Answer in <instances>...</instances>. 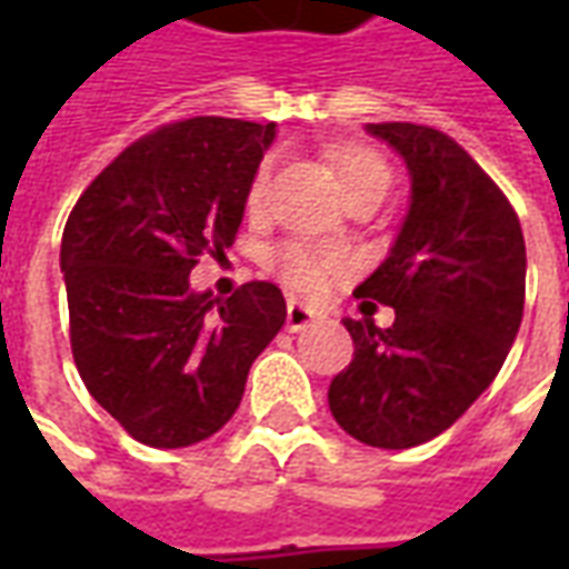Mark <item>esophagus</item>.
Instances as JSON below:
<instances>
[{
  "label": "esophagus",
  "instance_id": "1",
  "mask_svg": "<svg viewBox=\"0 0 569 569\" xmlns=\"http://www.w3.org/2000/svg\"><path fill=\"white\" fill-rule=\"evenodd\" d=\"M317 317H320L317 310L308 308V305H301L296 298H289V305H286V329H289V332L305 329V326L317 320Z\"/></svg>",
  "mask_w": 569,
  "mask_h": 569
}]
</instances>
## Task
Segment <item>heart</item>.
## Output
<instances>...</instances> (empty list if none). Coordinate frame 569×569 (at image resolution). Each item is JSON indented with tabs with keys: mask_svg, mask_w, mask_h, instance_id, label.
Wrapping results in <instances>:
<instances>
[{
	"mask_svg": "<svg viewBox=\"0 0 569 569\" xmlns=\"http://www.w3.org/2000/svg\"><path fill=\"white\" fill-rule=\"evenodd\" d=\"M332 167L345 198H357L366 191L383 194L390 191V167L378 151L371 149H338L332 151ZM268 176H271V163L264 161L249 182L247 203L249 210H259L264 203V191H268ZM273 271L283 277L286 283L298 289V292H320L322 286L332 280L335 273L345 271V259L335 252H320V249L301 247V243H286L271 256Z\"/></svg>",
	"mask_w": 569,
	"mask_h": 569,
	"instance_id": "heart-1",
	"label": "heart"
}]
</instances>
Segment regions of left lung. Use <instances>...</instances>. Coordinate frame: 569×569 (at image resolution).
Returning <instances> with one entry per match:
<instances>
[{"instance_id":"1","label":"left lung","mask_w":569,"mask_h":569,"mask_svg":"<svg viewBox=\"0 0 569 569\" xmlns=\"http://www.w3.org/2000/svg\"><path fill=\"white\" fill-rule=\"evenodd\" d=\"M406 161L411 198L387 259L353 289L397 310L390 330L345 317L353 359L329 383L338 427L371 448L436 439L497 378L525 313V234L512 203L441 130L366 124Z\"/></svg>"}]
</instances>
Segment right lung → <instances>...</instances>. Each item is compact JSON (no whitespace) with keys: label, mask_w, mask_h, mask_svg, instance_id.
Listing matches in <instances>:
<instances>
[{"label":"right lung","mask_w":569,"mask_h":569,"mask_svg":"<svg viewBox=\"0 0 569 569\" xmlns=\"http://www.w3.org/2000/svg\"><path fill=\"white\" fill-rule=\"evenodd\" d=\"M277 124L188 118L118 154L84 188L60 243L69 341L88 393L149 448L210 439L249 366L286 322L273 283L194 292L198 256H222Z\"/></svg>","instance_id":"add662e5"}]
</instances>
